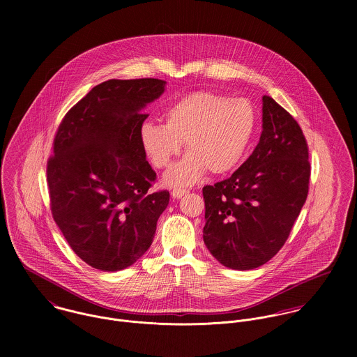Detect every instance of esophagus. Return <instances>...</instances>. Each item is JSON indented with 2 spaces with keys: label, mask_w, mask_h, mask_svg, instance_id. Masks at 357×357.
Here are the masks:
<instances>
[{
  "label": "esophagus",
  "mask_w": 357,
  "mask_h": 357,
  "mask_svg": "<svg viewBox=\"0 0 357 357\" xmlns=\"http://www.w3.org/2000/svg\"><path fill=\"white\" fill-rule=\"evenodd\" d=\"M190 191L188 190H184V188H174L173 191H172V195H173V198H177V199H180V198H183L184 195H187Z\"/></svg>",
  "instance_id": "1"
}]
</instances>
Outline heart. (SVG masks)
<instances>
[{
	"instance_id": "obj_1",
	"label": "heart",
	"mask_w": 357,
	"mask_h": 357,
	"mask_svg": "<svg viewBox=\"0 0 357 357\" xmlns=\"http://www.w3.org/2000/svg\"><path fill=\"white\" fill-rule=\"evenodd\" d=\"M257 129V112L248 99L201 91L167 107L163 125L144 123L140 142L158 169H166L181 153H188L165 176L169 185H188L206 170L213 176L234 170L248 153Z\"/></svg>"
}]
</instances>
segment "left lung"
<instances>
[{"label":"left lung","instance_id":"8db88e82","mask_svg":"<svg viewBox=\"0 0 357 357\" xmlns=\"http://www.w3.org/2000/svg\"><path fill=\"white\" fill-rule=\"evenodd\" d=\"M307 158L298 122L264 96L255 151L229 178L204 187V242L220 264L255 269L283 248L307 197Z\"/></svg>","mask_w":357,"mask_h":357}]
</instances>
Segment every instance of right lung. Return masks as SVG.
<instances>
[{
	"mask_svg": "<svg viewBox=\"0 0 357 357\" xmlns=\"http://www.w3.org/2000/svg\"><path fill=\"white\" fill-rule=\"evenodd\" d=\"M156 78L109 79L63 118L47 165L52 215L88 265L121 271L144 255L169 191L149 192L156 173L146 159L142 109L165 91Z\"/></svg>",
	"mask_w": 357,
	"mask_h": 357,
	"instance_id": "obj_1",
	"label": "right lung"
}]
</instances>
